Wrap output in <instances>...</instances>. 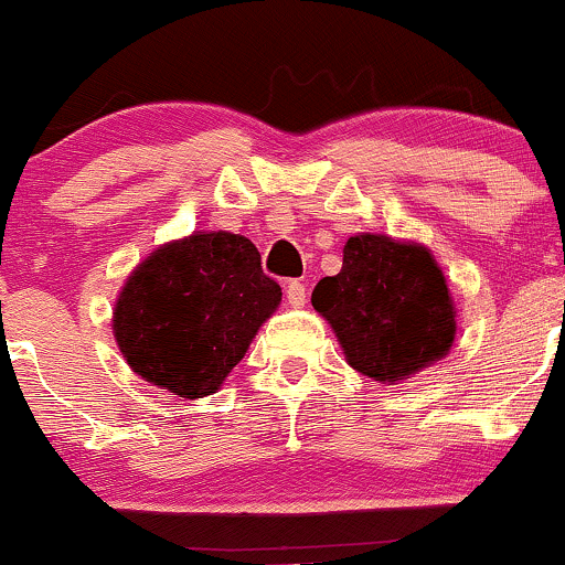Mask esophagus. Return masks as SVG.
<instances>
[{
	"instance_id": "34e87169",
	"label": "esophagus",
	"mask_w": 565,
	"mask_h": 565,
	"mask_svg": "<svg viewBox=\"0 0 565 565\" xmlns=\"http://www.w3.org/2000/svg\"><path fill=\"white\" fill-rule=\"evenodd\" d=\"M305 297H308V289H305L302 281H289L287 284V300H289V305L300 308V305H305Z\"/></svg>"
}]
</instances>
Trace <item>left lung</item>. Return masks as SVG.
<instances>
[{
	"instance_id": "1",
	"label": "left lung",
	"mask_w": 565,
	"mask_h": 565,
	"mask_svg": "<svg viewBox=\"0 0 565 565\" xmlns=\"http://www.w3.org/2000/svg\"><path fill=\"white\" fill-rule=\"evenodd\" d=\"M352 369L399 382L434 363L455 339V310L429 249L360 234L344 244L342 270L312 289Z\"/></svg>"
}]
</instances>
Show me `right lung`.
I'll return each instance as SVG.
<instances>
[{"instance_id": "obj_1", "label": "right lung", "mask_w": 565, "mask_h": 565, "mask_svg": "<svg viewBox=\"0 0 565 565\" xmlns=\"http://www.w3.org/2000/svg\"><path fill=\"white\" fill-rule=\"evenodd\" d=\"M278 302L281 287L263 274L253 242L192 234L134 270L113 329L141 379L194 399L223 384Z\"/></svg>"}]
</instances>
